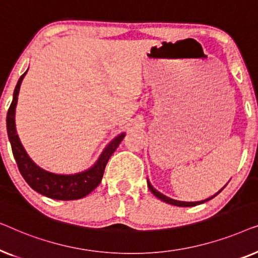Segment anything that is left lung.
<instances>
[{"mask_svg":"<svg viewBox=\"0 0 258 258\" xmlns=\"http://www.w3.org/2000/svg\"><path fill=\"white\" fill-rule=\"evenodd\" d=\"M148 188L150 189V191L154 194L155 196L157 197V199H160L161 201H163V202H165V203H169V204H172V206H176V207H195V206H199V204H202V203H204V202H207V201H209V200H211V199H214L215 196H217L218 194H220L222 190H223L224 188H222L220 191H218L216 195H214V196H211V197H209V199H207V200H204V201H199V202H183V201H176V200H172V199H170V197H167L165 195H163V194H161L160 191H157L156 189L154 188L153 185L150 184V182L148 181Z\"/></svg>","mask_w":258,"mask_h":258,"instance_id":"8db88e82","label":"left lung"}]
</instances>
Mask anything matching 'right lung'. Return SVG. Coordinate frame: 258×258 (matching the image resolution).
Segmentation results:
<instances>
[{"label": "right lung", "mask_w": 258, "mask_h": 258, "mask_svg": "<svg viewBox=\"0 0 258 258\" xmlns=\"http://www.w3.org/2000/svg\"><path fill=\"white\" fill-rule=\"evenodd\" d=\"M27 72L20 77L19 82L16 84L15 90H14L13 102L9 107L8 114H7V132H8L13 155L15 157L19 170L28 184L35 191L40 192L41 195L59 201L83 199L84 196L89 195L101 183L105 165H107L111 155L114 154V151L117 149L119 143L122 142L125 134L122 133L121 135L116 136L105 147V149L102 151L101 156L98 157L96 163L86 171L74 175H59L54 174V172H49L40 168L28 156V154L26 153L19 139V135H17L15 125V108L17 104V96H19L21 83H22Z\"/></svg>", "instance_id": "obj_1"}]
</instances>
